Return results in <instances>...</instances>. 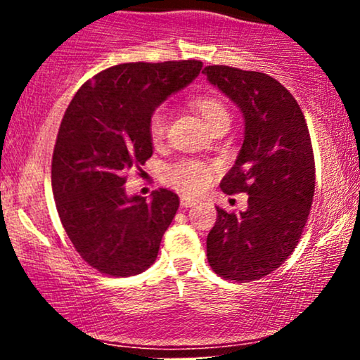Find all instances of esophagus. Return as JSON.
Segmentation results:
<instances>
[{
  "mask_svg": "<svg viewBox=\"0 0 360 360\" xmlns=\"http://www.w3.org/2000/svg\"><path fill=\"white\" fill-rule=\"evenodd\" d=\"M196 203H198V201L193 200V198L181 196V206H183V208H191V206H194Z\"/></svg>",
  "mask_w": 360,
  "mask_h": 360,
  "instance_id": "1",
  "label": "esophagus"
}]
</instances>
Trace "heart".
<instances>
[{"label": "heart", "instance_id": "1", "mask_svg": "<svg viewBox=\"0 0 360 360\" xmlns=\"http://www.w3.org/2000/svg\"><path fill=\"white\" fill-rule=\"evenodd\" d=\"M189 106L198 115L206 127H212L220 120L229 118V110L220 98L201 94L193 98ZM167 128V117L164 110H155L148 118V137L154 143L162 142ZM214 176L213 167L201 160H179V162L169 164L164 169V181L177 191L198 196L212 184Z\"/></svg>", "mask_w": 360, "mask_h": 360}]
</instances>
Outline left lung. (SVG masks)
<instances>
[{
  "label": "left lung",
  "instance_id": "obj_1",
  "mask_svg": "<svg viewBox=\"0 0 360 360\" xmlns=\"http://www.w3.org/2000/svg\"><path fill=\"white\" fill-rule=\"evenodd\" d=\"M203 72L245 120L242 148L220 188L249 194L245 212L217 208L206 255L218 276L250 283L278 269L298 245L315 194L311 139L298 101L278 79L230 65Z\"/></svg>",
  "mask_w": 360,
  "mask_h": 360
}]
</instances>
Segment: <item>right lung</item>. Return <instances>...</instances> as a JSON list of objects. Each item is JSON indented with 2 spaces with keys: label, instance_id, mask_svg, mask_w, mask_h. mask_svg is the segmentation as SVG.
Returning <instances> with one entry per match:
<instances>
[{
  "label": "right lung",
  "instance_id": "obj_1",
  "mask_svg": "<svg viewBox=\"0 0 360 360\" xmlns=\"http://www.w3.org/2000/svg\"><path fill=\"white\" fill-rule=\"evenodd\" d=\"M200 60L128 62L86 81L62 118L52 155L57 213L74 249L101 274L134 276L154 264L179 198L125 193L127 172L152 157L148 118L186 88Z\"/></svg>",
  "mask_w": 360,
  "mask_h": 360
}]
</instances>
